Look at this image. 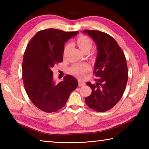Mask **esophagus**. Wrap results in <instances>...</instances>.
Wrapping results in <instances>:
<instances>
[{
	"instance_id": "esophagus-1",
	"label": "esophagus",
	"mask_w": 149,
	"mask_h": 149,
	"mask_svg": "<svg viewBox=\"0 0 149 149\" xmlns=\"http://www.w3.org/2000/svg\"><path fill=\"white\" fill-rule=\"evenodd\" d=\"M78 82H79V86H83L85 84L84 82L83 81H81V80H79Z\"/></svg>"
}]
</instances>
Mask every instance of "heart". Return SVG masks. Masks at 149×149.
<instances>
[{
	"instance_id": "heart-1",
	"label": "heart",
	"mask_w": 149,
	"mask_h": 149,
	"mask_svg": "<svg viewBox=\"0 0 149 149\" xmlns=\"http://www.w3.org/2000/svg\"><path fill=\"white\" fill-rule=\"evenodd\" d=\"M77 42L79 48L83 50V52L89 51L91 49L93 45V41L90 38L86 36H81L78 38ZM70 45H67L64 49V53L65 54L68 50ZM91 67L90 65L88 63H82V64H76L73 65L70 68V72L73 74L77 75L78 77H82L89 72Z\"/></svg>"
}]
</instances>
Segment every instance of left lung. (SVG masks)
<instances>
[{
    "instance_id": "8db88e82",
    "label": "left lung",
    "mask_w": 149,
    "mask_h": 149,
    "mask_svg": "<svg viewBox=\"0 0 149 149\" xmlns=\"http://www.w3.org/2000/svg\"><path fill=\"white\" fill-rule=\"evenodd\" d=\"M95 42L97 56L93 74L100 79L96 84L88 82L92 90L85 102L91 109L104 112L119 102L125 90L128 69L124 53L116 40L107 33L96 30H84Z\"/></svg>"
}]
</instances>
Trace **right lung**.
<instances>
[{
    "label": "right lung",
    "mask_w": 149,
    "mask_h": 149,
    "mask_svg": "<svg viewBox=\"0 0 149 149\" xmlns=\"http://www.w3.org/2000/svg\"><path fill=\"white\" fill-rule=\"evenodd\" d=\"M47 29L33 36L24 52L22 79L25 90L34 106L46 113L56 112L64 106L78 81L66 75L56 84L52 68L63 61L65 43L78 33Z\"/></svg>",
    "instance_id": "add662e5"
}]
</instances>
